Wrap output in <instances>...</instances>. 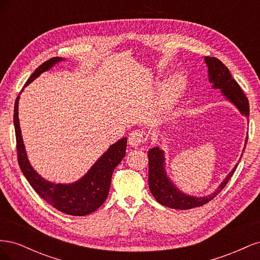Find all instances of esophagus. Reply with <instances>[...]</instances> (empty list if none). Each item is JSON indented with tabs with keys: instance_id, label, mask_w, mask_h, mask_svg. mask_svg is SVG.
Instances as JSON below:
<instances>
[{
	"instance_id": "34e87169",
	"label": "esophagus",
	"mask_w": 260,
	"mask_h": 260,
	"mask_svg": "<svg viewBox=\"0 0 260 260\" xmlns=\"http://www.w3.org/2000/svg\"><path fill=\"white\" fill-rule=\"evenodd\" d=\"M146 139H147V136H146L145 131H143V130H133L129 135L128 142H129L130 146L137 147L142 143H144Z\"/></svg>"
}]
</instances>
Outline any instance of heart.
<instances>
[{"instance_id": "heart-1", "label": "heart", "mask_w": 260, "mask_h": 260, "mask_svg": "<svg viewBox=\"0 0 260 260\" xmlns=\"http://www.w3.org/2000/svg\"><path fill=\"white\" fill-rule=\"evenodd\" d=\"M186 79L182 74H175L170 77L168 80L166 88H165V94H164V101L169 102L174 100L177 95L182 92L185 88Z\"/></svg>"}]
</instances>
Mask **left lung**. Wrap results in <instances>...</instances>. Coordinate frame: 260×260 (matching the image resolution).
I'll return each mask as SVG.
<instances>
[{
    "instance_id": "obj_1",
    "label": "left lung",
    "mask_w": 260,
    "mask_h": 260,
    "mask_svg": "<svg viewBox=\"0 0 260 260\" xmlns=\"http://www.w3.org/2000/svg\"><path fill=\"white\" fill-rule=\"evenodd\" d=\"M206 65L208 67V80L212 84L211 88L221 91V95L224 96L225 100L230 102L238 111L246 118L249 117V106L248 100L245 94L241 90L240 85L235 81L229 69H228L221 61L216 57L206 56L204 58ZM247 139L245 138V143H244V149L247 144ZM241 154V158H242ZM148 156V185L151 193L155 198V200L160 203L161 205L167 206L174 209H191L194 207H200L205 205L212 199L216 198L219 192L222 191V188L226 185L228 181L230 180L232 175L237 169L239 162L235 165L233 169L226 175L221 183L218 185L216 190L205 196H193L190 194H185L177 185L172 182L166 171V157L165 152L158 146L151 148L147 153ZM239 159V161L241 160Z\"/></svg>"
}]
</instances>
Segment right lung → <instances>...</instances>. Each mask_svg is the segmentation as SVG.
Instances as JSON below:
<instances>
[{
	"instance_id": "right-lung-1",
	"label": "right lung",
	"mask_w": 260,
	"mask_h": 260,
	"mask_svg": "<svg viewBox=\"0 0 260 260\" xmlns=\"http://www.w3.org/2000/svg\"><path fill=\"white\" fill-rule=\"evenodd\" d=\"M64 60L66 59L61 57H53L43 62L30 76L23 89L37 79L42 73L48 72L53 66ZM19 98L20 95L17 96L16 102H15L14 125L15 133H16L18 164L23 176L26 177L34 190L46 203H49L50 205L61 212L72 216H86L95 211L106 201L109 187H111L113 172L125 156L127 138L124 137L118 140L116 143L109 146L107 151L103 153V155H101L100 158L93 164V166L88 170V172L79 180H77L76 182H51V181L45 180L39 175L31 166L28 159L18 118Z\"/></svg>"
}]
</instances>
